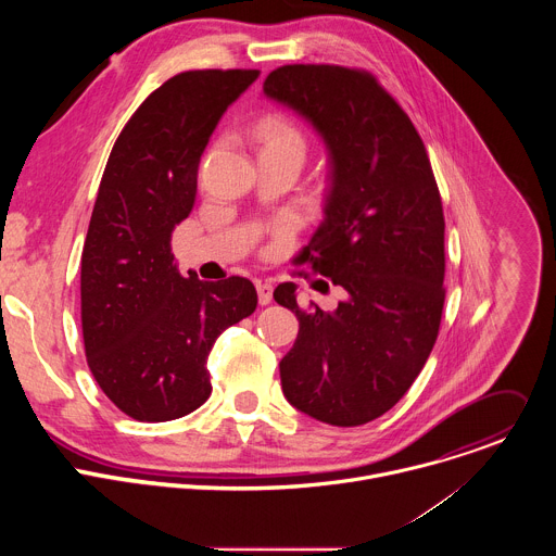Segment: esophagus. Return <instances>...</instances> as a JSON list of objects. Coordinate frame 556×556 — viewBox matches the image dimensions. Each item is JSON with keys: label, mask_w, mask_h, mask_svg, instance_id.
Returning a JSON list of instances; mask_svg holds the SVG:
<instances>
[{"label": "esophagus", "mask_w": 556, "mask_h": 556, "mask_svg": "<svg viewBox=\"0 0 556 556\" xmlns=\"http://www.w3.org/2000/svg\"><path fill=\"white\" fill-rule=\"evenodd\" d=\"M257 299L262 305H268L273 301V286L268 281H257Z\"/></svg>", "instance_id": "obj_1"}]
</instances>
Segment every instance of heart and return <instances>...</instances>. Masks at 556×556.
<instances>
[{
	"label": "heart",
	"mask_w": 556,
	"mask_h": 556,
	"mask_svg": "<svg viewBox=\"0 0 556 556\" xmlns=\"http://www.w3.org/2000/svg\"><path fill=\"white\" fill-rule=\"evenodd\" d=\"M257 136H260L262 149L264 147H292V149H299V151L305 149V142H303L301 134L288 121L277 118V116H270V118L262 121V125L257 129Z\"/></svg>",
	"instance_id": "1"
}]
</instances>
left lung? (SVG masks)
<instances>
[{"mask_svg": "<svg viewBox=\"0 0 556 556\" xmlns=\"http://www.w3.org/2000/svg\"><path fill=\"white\" fill-rule=\"evenodd\" d=\"M264 97L307 121L328 149L324 222L299 264L345 290L326 312L301 309L296 286L275 301L299 334L281 358L283 395L299 412L358 427L399 403L422 371L444 307V213L422 138L365 70L281 65Z\"/></svg>", "mask_w": 556, "mask_h": 556, "instance_id": "1", "label": "left lung"}]
</instances>
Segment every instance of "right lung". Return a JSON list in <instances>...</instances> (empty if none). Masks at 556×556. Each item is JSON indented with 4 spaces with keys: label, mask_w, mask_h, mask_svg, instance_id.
<instances>
[{
    "label": "right lung",
    "mask_w": 556,
    "mask_h": 556,
    "mask_svg": "<svg viewBox=\"0 0 556 556\" xmlns=\"http://www.w3.org/2000/svg\"><path fill=\"white\" fill-rule=\"evenodd\" d=\"M257 76H172L134 112L108 157L81 255V324L90 371L134 420L167 422L204 405L215 339L257 307L249 279L182 277L172 253L208 138Z\"/></svg>",
    "instance_id": "add662e5"
}]
</instances>
